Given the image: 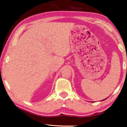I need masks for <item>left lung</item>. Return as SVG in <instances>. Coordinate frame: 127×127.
<instances>
[{
    "mask_svg": "<svg viewBox=\"0 0 127 127\" xmlns=\"http://www.w3.org/2000/svg\"><path fill=\"white\" fill-rule=\"evenodd\" d=\"M107 98H106V99H103V100H102H102H105V99H107Z\"/></svg>",
    "mask_w": 127,
    "mask_h": 127,
    "instance_id": "1",
    "label": "left lung"
}]
</instances>
